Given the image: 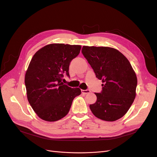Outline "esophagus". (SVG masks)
I'll use <instances>...</instances> for the list:
<instances>
[{
	"instance_id": "1",
	"label": "esophagus",
	"mask_w": 157,
	"mask_h": 157,
	"mask_svg": "<svg viewBox=\"0 0 157 157\" xmlns=\"http://www.w3.org/2000/svg\"><path fill=\"white\" fill-rule=\"evenodd\" d=\"M81 92L84 94H87L90 92V90H81Z\"/></svg>"
}]
</instances>
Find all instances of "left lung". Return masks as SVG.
Returning a JSON list of instances; mask_svg holds the SVG:
<instances>
[{
    "mask_svg": "<svg viewBox=\"0 0 157 157\" xmlns=\"http://www.w3.org/2000/svg\"><path fill=\"white\" fill-rule=\"evenodd\" d=\"M82 53L103 82L102 91L95 93L97 101L90 105V110L103 121L119 119L136 98L137 80L130 63L121 52L110 47L84 46Z\"/></svg>",
    "mask_w": 157,
    "mask_h": 157,
    "instance_id": "obj_1",
    "label": "left lung"
}]
</instances>
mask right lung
<instances>
[{"label": "right lung", "mask_w": 157, "mask_h": 157, "mask_svg": "<svg viewBox=\"0 0 157 157\" xmlns=\"http://www.w3.org/2000/svg\"><path fill=\"white\" fill-rule=\"evenodd\" d=\"M81 49L80 45L50 44L38 50L32 58L25 76L29 103L41 119L54 122L67 115L74 98L81 94L61 80L69 77V67Z\"/></svg>", "instance_id": "add662e5"}]
</instances>
